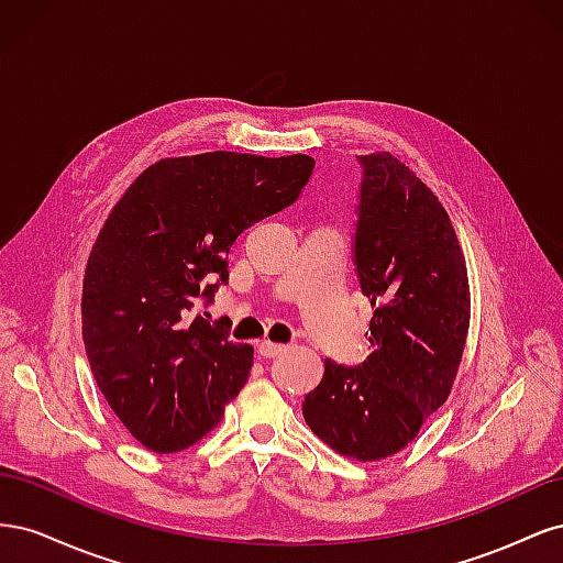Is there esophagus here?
Segmentation results:
<instances>
[{"label":"esophagus","mask_w":563,"mask_h":563,"mask_svg":"<svg viewBox=\"0 0 563 563\" xmlns=\"http://www.w3.org/2000/svg\"><path fill=\"white\" fill-rule=\"evenodd\" d=\"M282 352H284V345L269 343V340H263V343H258V354L263 356V360H272V356H277Z\"/></svg>","instance_id":"obj_1"}]
</instances>
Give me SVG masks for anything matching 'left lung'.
I'll list each match as a JSON object with an SVG mask.
<instances>
[{
	"label": "left lung",
	"instance_id": "obj_1",
	"mask_svg": "<svg viewBox=\"0 0 563 563\" xmlns=\"http://www.w3.org/2000/svg\"><path fill=\"white\" fill-rule=\"evenodd\" d=\"M354 265L371 300L368 356L323 362L302 416L333 451L383 460L401 451L451 395L470 327L463 249L446 209L389 152L360 157Z\"/></svg>",
	"mask_w": 563,
	"mask_h": 563
}]
</instances>
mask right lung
<instances>
[{
    "label": "right lung",
    "instance_id": "right-lung-1",
    "mask_svg": "<svg viewBox=\"0 0 563 563\" xmlns=\"http://www.w3.org/2000/svg\"><path fill=\"white\" fill-rule=\"evenodd\" d=\"M314 159L203 152L152 164L114 203L91 249L81 335L98 389L155 453L209 434L253 366V347L192 317L228 284L236 236L298 199ZM207 274L219 282L203 287Z\"/></svg>",
    "mask_w": 563,
    "mask_h": 563
}]
</instances>
